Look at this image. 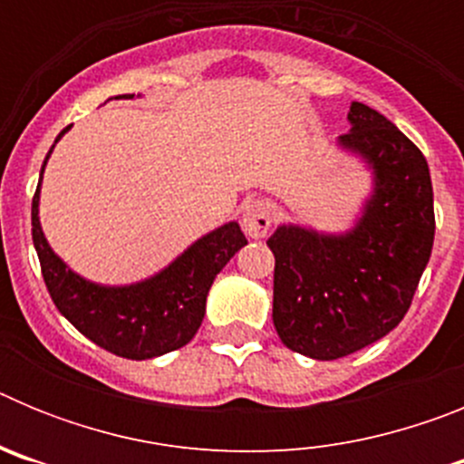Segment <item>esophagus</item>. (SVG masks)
Masks as SVG:
<instances>
[{"mask_svg":"<svg viewBox=\"0 0 464 464\" xmlns=\"http://www.w3.org/2000/svg\"><path fill=\"white\" fill-rule=\"evenodd\" d=\"M274 213L272 207L262 199H256V202H248L244 207V213H241V225H244V232L251 239H262L267 235L269 227H272Z\"/></svg>","mask_w":464,"mask_h":464,"instance_id":"1","label":"esophagus"}]
</instances>
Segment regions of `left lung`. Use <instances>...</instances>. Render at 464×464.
Masks as SVG:
<instances>
[{
  "label": "left lung",
  "mask_w": 464,
  "mask_h": 464,
  "mask_svg": "<svg viewBox=\"0 0 464 464\" xmlns=\"http://www.w3.org/2000/svg\"><path fill=\"white\" fill-rule=\"evenodd\" d=\"M337 146L372 171L353 227L278 225L269 237L274 327L290 351L337 360L379 342L411 306L434 241L428 160L379 111L353 102Z\"/></svg>",
  "instance_id": "1"
}]
</instances>
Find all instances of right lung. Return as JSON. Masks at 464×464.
Masks as SVG:
<instances>
[{
	"label": "right lung",
	"mask_w": 464,
	"mask_h": 464,
	"mask_svg": "<svg viewBox=\"0 0 464 464\" xmlns=\"http://www.w3.org/2000/svg\"><path fill=\"white\" fill-rule=\"evenodd\" d=\"M122 100H134V94H122ZM69 127L57 134L55 143ZM55 143L44 160L41 179ZM41 179L32 199V241L57 311L90 342L127 360L160 358L186 346L202 325L213 278L248 244L239 223L229 220L211 229L165 269L143 281L102 285L73 272L44 237L39 220Z\"/></svg>",
	"instance_id": "obj_1"
}]
</instances>
